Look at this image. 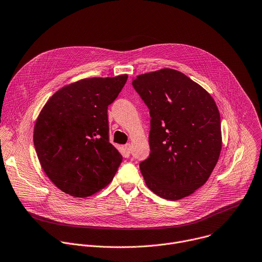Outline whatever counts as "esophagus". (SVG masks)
Here are the masks:
<instances>
[{"instance_id":"1","label":"esophagus","mask_w":262,"mask_h":262,"mask_svg":"<svg viewBox=\"0 0 262 262\" xmlns=\"http://www.w3.org/2000/svg\"><path fill=\"white\" fill-rule=\"evenodd\" d=\"M124 149H125V151L129 154L130 152H132V145L129 144V143H127V144H125L124 145Z\"/></svg>"}]
</instances>
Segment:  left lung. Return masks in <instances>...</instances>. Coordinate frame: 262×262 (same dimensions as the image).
I'll use <instances>...</instances> for the list:
<instances>
[{
  "label": "left lung",
  "instance_id": "8db88e82",
  "mask_svg": "<svg viewBox=\"0 0 262 262\" xmlns=\"http://www.w3.org/2000/svg\"><path fill=\"white\" fill-rule=\"evenodd\" d=\"M132 84L151 117V152L140 163L146 185L168 201L190 195L209 179L222 147L213 98L171 69L140 75Z\"/></svg>",
  "mask_w": 262,
  "mask_h": 262
}]
</instances>
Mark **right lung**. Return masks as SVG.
Here are the masks:
<instances>
[{
    "label": "right lung",
    "mask_w": 262,
    "mask_h": 262,
    "mask_svg": "<svg viewBox=\"0 0 262 262\" xmlns=\"http://www.w3.org/2000/svg\"><path fill=\"white\" fill-rule=\"evenodd\" d=\"M127 75L84 79L56 92L35 125L34 145L52 183L63 192L91 196L111 182L122 156L110 143L108 106Z\"/></svg>",
    "instance_id": "add662e5"
}]
</instances>
